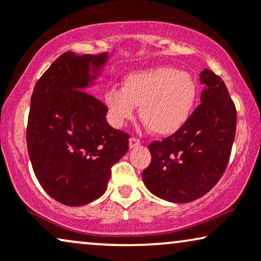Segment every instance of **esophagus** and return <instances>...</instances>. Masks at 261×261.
Returning a JSON list of instances; mask_svg holds the SVG:
<instances>
[{
	"instance_id": "esophagus-1",
	"label": "esophagus",
	"mask_w": 261,
	"mask_h": 261,
	"mask_svg": "<svg viewBox=\"0 0 261 261\" xmlns=\"http://www.w3.org/2000/svg\"><path fill=\"white\" fill-rule=\"evenodd\" d=\"M141 144L140 140H137V138L135 137H131L130 141H128V147H130V149H133V148H136Z\"/></svg>"
}]
</instances>
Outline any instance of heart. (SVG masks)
Masks as SVG:
<instances>
[{"label":"heart","instance_id":"b5f03b06","mask_svg":"<svg viewBox=\"0 0 261 261\" xmlns=\"http://www.w3.org/2000/svg\"><path fill=\"white\" fill-rule=\"evenodd\" d=\"M196 96V82L189 72L158 66L125 75L120 90L110 89L103 100L115 126L131 119L140 106V118L148 130L170 136L189 119Z\"/></svg>","mask_w":261,"mask_h":261}]
</instances>
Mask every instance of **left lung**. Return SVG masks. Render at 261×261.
Returning a JSON list of instances; mask_svg holds the SVG:
<instances>
[{"label": "left lung", "instance_id": "1", "mask_svg": "<svg viewBox=\"0 0 261 261\" xmlns=\"http://www.w3.org/2000/svg\"><path fill=\"white\" fill-rule=\"evenodd\" d=\"M201 105L176 134L148 146L147 189L160 199L186 203L207 194L223 176L236 133V108L219 75L204 70Z\"/></svg>", "mask_w": 261, "mask_h": 261}]
</instances>
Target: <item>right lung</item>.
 Masks as SVG:
<instances>
[{
    "instance_id": "obj_1",
    "label": "right lung",
    "mask_w": 261,
    "mask_h": 261,
    "mask_svg": "<svg viewBox=\"0 0 261 261\" xmlns=\"http://www.w3.org/2000/svg\"><path fill=\"white\" fill-rule=\"evenodd\" d=\"M108 58L66 51L32 92L26 130L32 169L45 193L66 206L103 195L112 166L128 149V135L107 123V107L87 92Z\"/></svg>"
}]
</instances>
